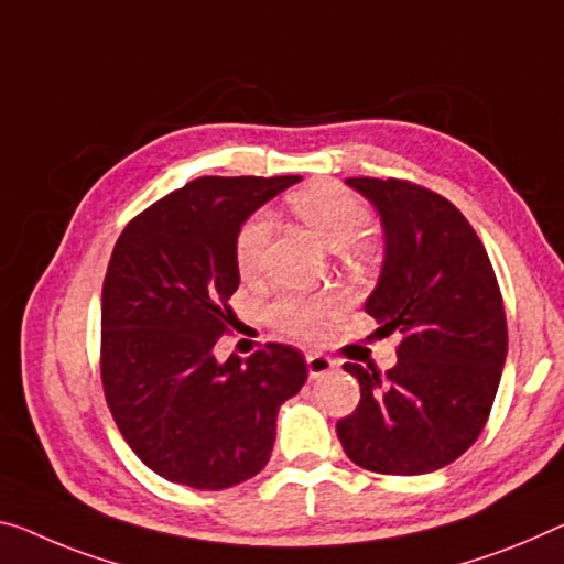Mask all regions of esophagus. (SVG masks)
<instances>
[{"label":"esophagus","mask_w":564,"mask_h":564,"mask_svg":"<svg viewBox=\"0 0 564 564\" xmlns=\"http://www.w3.org/2000/svg\"><path fill=\"white\" fill-rule=\"evenodd\" d=\"M335 366H337V362L330 358V355L307 352V372H310L312 380H317V378L327 376V372H333Z\"/></svg>","instance_id":"obj_1"}]
</instances>
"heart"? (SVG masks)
Returning a JSON list of instances; mask_svg holds the SVG:
<instances>
[{
  "label": "heart",
  "mask_w": 564,
  "mask_h": 564,
  "mask_svg": "<svg viewBox=\"0 0 564 564\" xmlns=\"http://www.w3.org/2000/svg\"><path fill=\"white\" fill-rule=\"evenodd\" d=\"M292 214L317 234L319 241L340 252L348 262H366L370 245L366 231L370 227V212L358 196L340 186H310L288 198ZM272 224L267 214H252L241 224L234 239V262L241 274H254L262 262L264 247L270 241ZM333 300L305 297V294H280L270 305L274 327L294 337H315L323 330L325 315L333 312Z\"/></svg>",
  "instance_id": "1"
}]
</instances>
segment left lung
I'll use <instances>...</instances> for the list:
<instances>
[{
  "label": "left lung",
  "instance_id": "1",
  "mask_svg": "<svg viewBox=\"0 0 564 564\" xmlns=\"http://www.w3.org/2000/svg\"><path fill=\"white\" fill-rule=\"evenodd\" d=\"M386 231L378 288L366 302L378 335L401 333L398 362L380 376L358 362L360 403L337 438L362 469L436 471L469 448L489 419L507 360V317L487 249L466 216L403 178H348Z\"/></svg>",
  "mask_w": 564,
  "mask_h": 564
}]
</instances>
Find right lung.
<instances>
[{"label":"right lung","instance_id":"1","mask_svg":"<svg viewBox=\"0 0 564 564\" xmlns=\"http://www.w3.org/2000/svg\"><path fill=\"white\" fill-rule=\"evenodd\" d=\"M300 176H202L126 224L100 310V378L135 456L163 479L227 489L270 462L276 411L305 386L297 348L216 362L237 319L234 239L249 214Z\"/></svg>","mask_w":564,"mask_h":564}]
</instances>
